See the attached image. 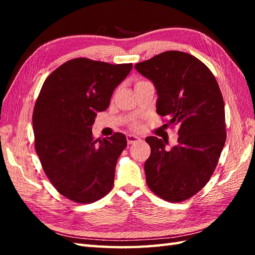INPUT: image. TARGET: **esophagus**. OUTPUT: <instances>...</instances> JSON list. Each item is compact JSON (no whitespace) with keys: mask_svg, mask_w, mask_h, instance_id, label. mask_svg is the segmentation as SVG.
<instances>
[{"mask_svg":"<svg viewBox=\"0 0 255 255\" xmlns=\"http://www.w3.org/2000/svg\"><path fill=\"white\" fill-rule=\"evenodd\" d=\"M127 140H128V144H133V143H135V142L140 141L141 139H140L139 137H137V136H135V135H128V136H127Z\"/></svg>","mask_w":255,"mask_h":255,"instance_id":"1","label":"esophagus"}]
</instances>
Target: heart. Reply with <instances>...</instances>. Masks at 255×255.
<instances>
[{"label": "heart", "mask_w": 255, "mask_h": 255, "mask_svg": "<svg viewBox=\"0 0 255 255\" xmlns=\"http://www.w3.org/2000/svg\"><path fill=\"white\" fill-rule=\"evenodd\" d=\"M143 83H146V81H143V80H139V81H137V82H136V85H135V86H137V85L143 84ZM132 128H139V125H138V123H136V122H134L133 125H132Z\"/></svg>", "instance_id": "b5f03b06"}]
</instances>
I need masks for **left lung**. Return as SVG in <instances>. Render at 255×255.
<instances>
[{"mask_svg":"<svg viewBox=\"0 0 255 255\" xmlns=\"http://www.w3.org/2000/svg\"><path fill=\"white\" fill-rule=\"evenodd\" d=\"M158 96L156 112L165 126L179 127L177 144L145 138L151 148L144 163L149 188L169 202H182L201 190L218 164L227 139L225 103L214 74L188 53L167 51L135 65Z\"/></svg>","mask_w":255,"mask_h":255,"instance_id":"1","label":"left lung"}]
</instances>
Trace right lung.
I'll use <instances>...</instances> for the list:
<instances>
[{"label":"right lung","mask_w":255,"mask_h":255,"mask_svg":"<svg viewBox=\"0 0 255 255\" xmlns=\"http://www.w3.org/2000/svg\"><path fill=\"white\" fill-rule=\"evenodd\" d=\"M132 67L74 58L42 85L33 114L35 149L53 186L73 202L92 203L113 188L127 138L115 133L94 139L91 127Z\"/></svg>","instance_id":"obj_1"}]
</instances>
